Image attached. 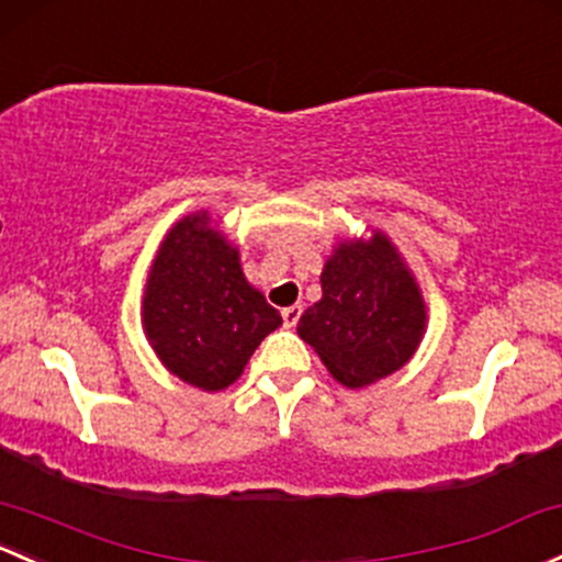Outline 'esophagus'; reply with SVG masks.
<instances>
[{"label":"esophagus","instance_id":"obj_1","mask_svg":"<svg viewBox=\"0 0 562 562\" xmlns=\"http://www.w3.org/2000/svg\"><path fill=\"white\" fill-rule=\"evenodd\" d=\"M299 317H301V304H293V306H285V310H282V323H285L288 328H293L299 323Z\"/></svg>","mask_w":562,"mask_h":562}]
</instances>
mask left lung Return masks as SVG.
Segmentation results:
<instances>
[{"label": "left lung", "instance_id": "1", "mask_svg": "<svg viewBox=\"0 0 562 562\" xmlns=\"http://www.w3.org/2000/svg\"><path fill=\"white\" fill-rule=\"evenodd\" d=\"M321 285L323 299L301 315L296 330L334 380L366 387L409 363L428 315L420 285L385 234L339 241Z\"/></svg>", "mask_w": 562, "mask_h": 562}]
</instances>
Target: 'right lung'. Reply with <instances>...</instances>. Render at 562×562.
Segmentation results:
<instances>
[{
  "label": "right lung",
  "mask_w": 562,
  "mask_h": 562,
  "mask_svg": "<svg viewBox=\"0 0 562 562\" xmlns=\"http://www.w3.org/2000/svg\"><path fill=\"white\" fill-rule=\"evenodd\" d=\"M142 326L158 360L193 387H228L256 347L282 326L280 312L245 280L239 250L206 210L164 236L142 296Z\"/></svg>",
  "instance_id": "obj_1"
}]
</instances>
